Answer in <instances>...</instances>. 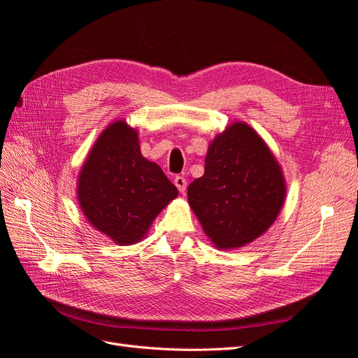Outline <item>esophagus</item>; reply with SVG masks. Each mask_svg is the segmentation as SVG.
Instances as JSON below:
<instances>
[{"instance_id":"34e87169","label":"esophagus","mask_w":358,"mask_h":358,"mask_svg":"<svg viewBox=\"0 0 358 358\" xmlns=\"http://www.w3.org/2000/svg\"><path fill=\"white\" fill-rule=\"evenodd\" d=\"M175 185H176V188H178V191H179L180 194L185 192V189H187V180H185V178L176 176V178H175Z\"/></svg>"}]
</instances>
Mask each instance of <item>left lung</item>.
Segmentation results:
<instances>
[{
	"label": "left lung",
	"mask_w": 358,
	"mask_h": 358,
	"mask_svg": "<svg viewBox=\"0 0 358 358\" xmlns=\"http://www.w3.org/2000/svg\"><path fill=\"white\" fill-rule=\"evenodd\" d=\"M204 175L188 187V203L215 248L236 249L263 236L282 209L287 182L264 140L236 121L216 136Z\"/></svg>",
	"instance_id": "left-lung-1"
}]
</instances>
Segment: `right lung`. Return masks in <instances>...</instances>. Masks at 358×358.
Listing matches in <instances>:
<instances>
[{"label": "right lung", "mask_w": 358, "mask_h": 358, "mask_svg": "<svg viewBox=\"0 0 358 358\" xmlns=\"http://www.w3.org/2000/svg\"><path fill=\"white\" fill-rule=\"evenodd\" d=\"M78 201L95 230L121 246L145 239L178 188L140 152L138 131L117 119L95 140L78 176Z\"/></svg>", "instance_id": "1"}]
</instances>
